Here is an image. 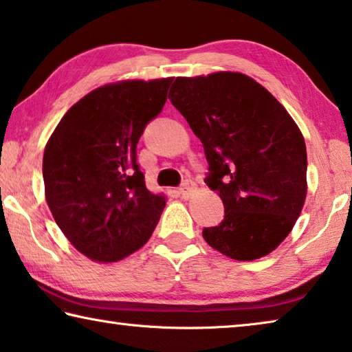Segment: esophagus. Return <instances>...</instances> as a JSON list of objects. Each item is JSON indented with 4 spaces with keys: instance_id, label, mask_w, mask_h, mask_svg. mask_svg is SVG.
Listing matches in <instances>:
<instances>
[{
    "instance_id": "1",
    "label": "esophagus",
    "mask_w": 352,
    "mask_h": 352,
    "mask_svg": "<svg viewBox=\"0 0 352 352\" xmlns=\"http://www.w3.org/2000/svg\"><path fill=\"white\" fill-rule=\"evenodd\" d=\"M194 189H196V185H194L192 182L188 180V182L183 183L180 188H178V192L182 194L183 199H189V197H191V194L194 192Z\"/></svg>"
}]
</instances>
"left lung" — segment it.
I'll list each match as a JSON object with an SVG mask.
<instances>
[{
    "instance_id": "obj_1",
    "label": "left lung",
    "mask_w": 352,
    "mask_h": 352,
    "mask_svg": "<svg viewBox=\"0 0 352 352\" xmlns=\"http://www.w3.org/2000/svg\"><path fill=\"white\" fill-rule=\"evenodd\" d=\"M172 104L204 144L206 185L224 204L211 248L239 261L261 258L293 230L307 196V150L296 122L254 78L239 72L178 76Z\"/></svg>"
}]
</instances>
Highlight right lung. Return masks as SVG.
Returning <instances> with one entry per match:
<instances>
[{
    "label": "right lung",
    "instance_id": "1",
    "mask_svg": "<svg viewBox=\"0 0 352 352\" xmlns=\"http://www.w3.org/2000/svg\"><path fill=\"white\" fill-rule=\"evenodd\" d=\"M172 80H125L94 89L48 139L42 164L48 208L89 260H124L158 224L166 196L147 189L136 146L147 122L163 109Z\"/></svg>",
    "mask_w": 352,
    "mask_h": 352
}]
</instances>
